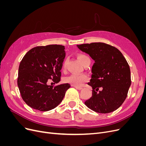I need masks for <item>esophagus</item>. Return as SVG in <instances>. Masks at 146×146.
Returning <instances> with one entry per match:
<instances>
[{
    "mask_svg": "<svg viewBox=\"0 0 146 146\" xmlns=\"http://www.w3.org/2000/svg\"><path fill=\"white\" fill-rule=\"evenodd\" d=\"M74 87H75V88H76V90H82V88H81V87H78V86H74Z\"/></svg>",
    "mask_w": 146,
    "mask_h": 146,
    "instance_id": "esophagus-1",
    "label": "esophagus"
}]
</instances>
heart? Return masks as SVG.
I'll list each match as a JSON object with an SVG mask.
<instances>
[{"label":"heart","instance_id":"b5f03b06","mask_svg":"<svg viewBox=\"0 0 146 146\" xmlns=\"http://www.w3.org/2000/svg\"><path fill=\"white\" fill-rule=\"evenodd\" d=\"M89 58L83 54H80L78 55V59L80 61V63L83 64L85 61ZM65 67V63L63 65V68ZM64 80L66 83L70 84L74 86H81L84 83L88 80V77L85 74L81 75H76V74H71L70 76L64 78Z\"/></svg>","mask_w":146,"mask_h":146}]
</instances>
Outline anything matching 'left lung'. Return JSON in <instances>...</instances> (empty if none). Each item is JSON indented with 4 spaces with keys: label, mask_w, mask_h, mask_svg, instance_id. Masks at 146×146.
Listing matches in <instances>:
<instances>
[{
    "label": "left lung",
    "mask_w": 146,
    "mask_h": 146,
    "mask_svg": "<svg viewBox=\"0 0 146 146\" xmlns=\"http://www.w3.org/2000/svg\"><path fill=\"white\" fill-rule=\"evenodd\" d=\"M77 46L95 62L88 83L92 88V96L85 104L97 113L115 111L125 100L131 85L130 69L124 56L117 48L103 42Z\"/></svg>",
    "instance_id": "1"
}]
</instances>
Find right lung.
Here are the masks:
<instances>
[{
  "instance_id": "obj_1",
  "label": "right lung",
  "mask_w": 146,
  "mask_h": 146,
  "mask_svg": "<svg viewBox=\"0 0 146 146\" xmlns=\"http://www.w3.org/2000/svg\"><path fill=\"white\" fill-rule=\"evenodd\" d=\"M64 47L61 45L38 46L30 50L21 60L17 86L23 100L29 107L42 111L56 107L70 88L69 83L53 87L47 85L49 79L60 81Z\"/></svg>"
}]
</instances>
